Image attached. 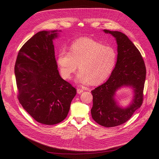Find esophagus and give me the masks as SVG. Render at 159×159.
Here are the masks:
<instances>
[{"instance_id": "esophagus-1", "label": "esophagus", "mask_w": 159, "mask_h": 159, "mask_svg": "<svg viewBox=\"0 0 159 159\" xmlns=\"http://www.w3.org/2000/svg\"><path fill=\"white\" fill-rule=\"evenodd\" d=\"M77 91V93L78 94H80V93H82L83 92V91H84V89H81V88H78Z\"/></svg>"}]
</instances>
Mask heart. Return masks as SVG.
I'll return each instance as SVG.
<instances>
[{
    "label": "heart",
    "instance_id": "heart-1",
    "mask_svg": "<svg viewBox=\"0 0 159 159\" xmlns=\"http://www.w3.org/2000/svg\"><path fill=\"white\" fill-rule=\"evenodd\" d=\"M116 58L113 48L104 46L91 39L81 38L73 43L70 52L61 50L57 56V64L64 79H70L79 65L77 82L97 85L109 77Z\"/></svg>",
    "mask_w": 159,
    "mask_h": 159
}]
</instances>
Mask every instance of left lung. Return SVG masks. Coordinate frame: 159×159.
I'll use <instances>...</instances> for the list:
<instances>
[{
  "mask_svg": "<svg viewBox=\"0 0 159 159\" xmlns=\"http://www.w3.org/2000/svg\"><path fill=\"white\" fill-rule=\"evenodd\" d=\"M103 31L116 39L117 61L108 80L91 91L93 107L91 113L97 123L110 128L128 121L143 104L146 70L139 49L126 35L116 31ZM123 86L132 87L134 93L132 103L125 108L120 107L114 98L116 91Z\"/></svg>",
  "mask_w": 159,
  "mask_h": 159,
  "instance_id": "1",
  "label": "left lung"
}]
</instances>
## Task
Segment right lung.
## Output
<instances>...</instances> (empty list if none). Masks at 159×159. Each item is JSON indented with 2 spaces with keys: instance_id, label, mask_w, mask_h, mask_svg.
<instances>
[{
  "instance_id": "right-lung-1",
  "label": "right lung",
  "mask_w": 159,
  "mask_h": 159,
  "mask_svg": "<svg viewBox=\"0 0 159 159\" xmlns=\"http://www.w3.org/2000/svg\"><path fill=\"white\" fill-rule=\"evenodd\" d=\"M57 31L33 35L19 50L15 66L19 102L36 121L46 125L66 119L77 93L57 70L53 44Z\"/></svg>"
}]
</instances>
